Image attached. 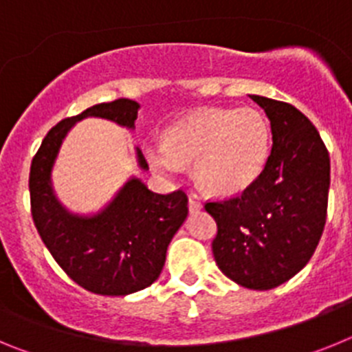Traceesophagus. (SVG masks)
<instances>
[{"instance_id": "esophagus-1", "label": "esophagus", "mask_w": 352, "mask_h": 352, "mask_svg": "<svg viewBox=\"0 0 352 352\" xmlns=\"http://www.w3.org/2000/svg\"><path fill=\"white\" fill-rule=\"evenodd\" d=\"M201 208H203V204L199 203V199L195 197V195H190V197H188V210H190V213L199 211Z\"/></svg>"}]
</instances>
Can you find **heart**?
Wrapping results in <instances>:
<instances>
[{
	"mask_svg": "<svg viewBox=\"0 0 352 352\" xmlns=\"http://www.w3.org/2000/svg\"><path fill=\"white\" fill-rule=\"evenodd\" d=\"M270 146V123L256 109H203L174 121L164 144L148 146L144 153L164 176H176L194 162L195 179L206 190L234 195L259 178Z\"/></svg>",
	"mask_w": 352,
	"mask_h": 352,
	"instance_id": "b5f03b06",
	"label": "heart"
}]
</instances>
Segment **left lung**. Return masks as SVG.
<instances>
[{"instance_id": "obj_1", "label": "left lung", "mask_w": 352, "mask_h": 352, "mask_svg": "<svg viewBox=\"0 0 352 352\" xmlns=\"http://www.w3.org/2000/svg\"><path fill=\"white\" fill-rule=\"evenodd\" d=\"M272 125L273 146L259 178L241 195L206 203L219 227L220 272L247 289L278 287L307 266L326 223L329 155L294 105L250 95Z\"/></svg>"}]
</instances>
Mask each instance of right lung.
<instances>
[{
  "label": "right lung",
  "instance_id": "add662e5",
  "mask_svg": "<svg viewBox=\"0 0 352 352\" xmlns=\"http://www.w3.org/2000/svg\"><path fill=\"white\" fill-rule=\"evenodd\" d=\"M139 107L135 100L118 98L60 121L31 162V214L40 238L72 280L102 296H126L157 280L170 239L188 214V199L183 190L155 194L132 176L98 213H72L56 197L52 167L77 121L104 118L133 130ZM135 157L148 170L139 148Z\"/></svg>",
  "mask_w": 352,
  "mask_h": 352
}]
</instances>
